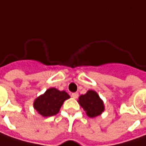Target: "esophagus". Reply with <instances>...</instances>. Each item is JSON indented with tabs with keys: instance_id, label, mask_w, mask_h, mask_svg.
<instances>
[{
	"instance_id": "34e87169",
	"label": "esophagus",
	"mask_w": 146,
	"mask_h": 146,
	"mask_svg": "<svg viewBox=\"0 0 146 146\" xmlns=\"http://www.w3.org/2000/svg\"><path fill=\"white\" fill-rule=\"evenodd\" d=\"M72 97H73V98H78V93H73L72 94Z\"/></svg>"
}]
</instances>
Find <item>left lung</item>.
<instances>
[{"label": "left lung", "instance_id": "obj_1", "mask_svg": "<svg viewBox=\"0 0 146 146\" xmlns=\"http://www.w3.org/2000/svg\"><path fill=\"white\" fill-rule=\"evenodd\" d=\"M78 102L90 118L100 115L105 110L103 101L98 93L92 90H88L85 94H82L78 98Z\"/></svg>", "mask_w": 146, "mask_h": 146}]
</instances>
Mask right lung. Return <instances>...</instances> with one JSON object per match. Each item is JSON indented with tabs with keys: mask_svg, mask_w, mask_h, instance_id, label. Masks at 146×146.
<instances>
[{
	"mask_svg": "<svg viewBox=\"0 0 146 146\" xmlns=\"http://www.w3.org/2000/svg\"><path fill=\"white\" fill-rule=\"evenodd\" d=\"M70 98L64 90L56 88L48 89L43 94L35 99L33 106L39 115L43 117L55 115L60 111L64 102Z\"/></svg>",
	"mask_w": 146,
	"mask_h": 146,
	"instance_id": "1",
	"label": "right lung"
}]
</instances>
